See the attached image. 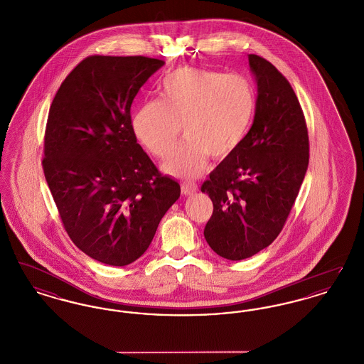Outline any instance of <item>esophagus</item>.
I'll return each instance as SVG.
<instances>
[{"label": "esophagus", "instance_id": "1", "mask_svg": "<svg viewBox=\"0 0 364 364\" xmlns=\"http://www.w3.org/2000/svg\"><path fill=\"white\" fill-rule=\"evenodd\" d=\"M196 191H198V184L196 183H193V181H184V183H181V192L184 195L190 196V195L196 193Z\"/></svg>", "mask_w": 364, "mask_h": 364}]
</instances>
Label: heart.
Segmentation results:
<instances>
[{
  "mask_svg": "<svg viewBox=\"0 0 364 364\" xmlns=\"http://www.w3.org/2000/svg\"><path fill=\"white\" fill-rule=\"evenodd\" d=\"M158 97L139 107L132 129L150 154L165 159L183 127L186 138L165 164V171L178 177L202 173L208 156H230L247 135L257 101L254 87L242 75L193 67L166 73Z\"/></svg>",
  "mask_w": 364,
  "mask_h": 364,
  "instance_id": "1",
  "label": "heart"
}]
</instances>
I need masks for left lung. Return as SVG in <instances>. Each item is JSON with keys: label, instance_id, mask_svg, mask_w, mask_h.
I'll use <instances>...</instances> for the list:
<instances>
[{"label": "left lung", "instance_id": "8db88e82", "mask_svg": "<svg viewBox=\"0 0 364 364\" xmlns=\"http://www.w3.org/2000/svg\"><path fill=\"white\" fill-rule=\"evenodd\" d=\"M248 60L258 83L254 124L200 188L214 208L206 242L229 260L250 258L277 239L310 159L307 122L291 83L266 58Z\"/></svg>", "mask_w": 364, "mask_h": 364}]
</instances>
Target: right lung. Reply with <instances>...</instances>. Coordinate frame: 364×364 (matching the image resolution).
<instances>
[{"label":"right lung","instance_id":"right-lung-1","mask_svg":"<svg viewBox=\"0 0 364 364\" xmlns=\"http://www.w3.org/2000/svg\"><path fill=\"white\" fill-rule=\"evenodd\" d=\"M165 63L90 55L61 83L42 168L65 232L92 259L125 266L149 248L180 184L159 173L132 129L131 105Z\"/></svg>","mask_w":364,"mask_h":364}]
</instances>
